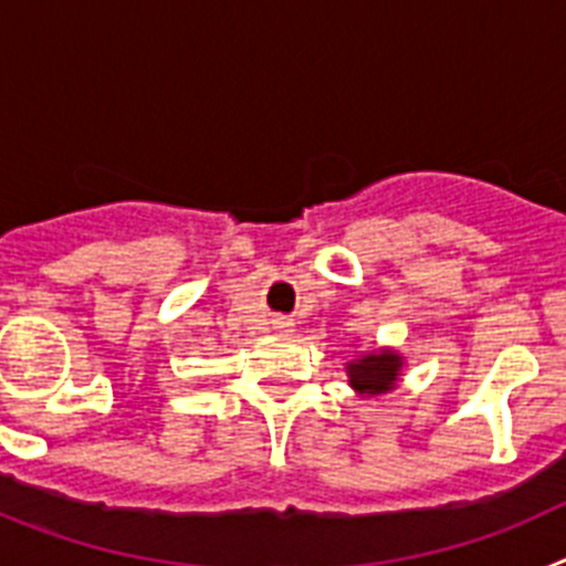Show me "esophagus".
<instances>
[{"instance_id":"1","label":"esophagus","mask_w":566,"mask_h":566,"mask_svg":"<svg viewBox=\"0 0 566 566\" xmlns=\"http://www.w3.org/2000/svg\"><path fill=\"white\" fill-rule=\"evenodd\" d=\"M274 326H277L280 332H289V323H286V319H277V323H274Z\"/></svg>"}]
</instances>
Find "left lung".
I'll list each match as a JSON object with an SVG mask.
<instances>
[{"label": "left lung", "instance_id": "1", "mask_svg": "<svg viewBox=\"0 0 566 566\" xmlns=\"http://www.w3.org/2000/svg\"><path fill=\"white\" fill-rule=\"evenodd\" d=\"M399 374H402V357L391 348L368 352L359 359L348 363V382L357 394H388L394 391Z\"/></svg>", "mask_w": 566, "mask_h": 566}]
</instances>
